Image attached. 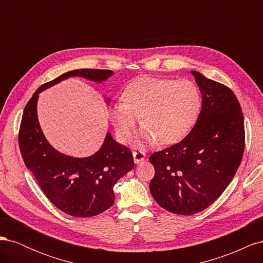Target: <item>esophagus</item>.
<instances>
[{
	"label": "esophagus",
	"mask_w": 263,
	"mask_h": 263,
	"mask_svg": "<svg viewBox=\"0 0 263 263\" xmlns=\"http://www.w3.org/2000/svg\"><path fill=\"white\" fill-rule=\"evenodd\" d=\"M133 157H134V162L136 164H139L141 161L146 160V155L144 153H141V151H134Z\"/></svg>",
	"instance_id": "1"
}]
</instances>
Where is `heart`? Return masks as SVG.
Returning a JSON list of instances; mask_svg holds the SVG:
<instances>
[{"label": "heart", "mask_w": 263, "mask_h": 263, "mask_svg": "<svg viewBox=\"0 0 263 263\" xmlns=\"http://www.w3.org/2000/svg\"><path fill=\"white\" fill-rule=\"evenodd\" d=\"M123 101L112 110L116 133L123 141L130 139L140 116L141 145L178 141L191 129L201 109L200 91L185 79L139 78L127 85Z\"/></svg>", "instance_id": "heart-1"}]
</instances>
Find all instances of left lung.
I'll return each instance as SVG.
<instances>
[{
    "label": "left lung",
    "instance_id": "left-lung-1",
    "mask_svg": "<svg viewBox=\"0 0 263 263\" xmlns=\"http://www.w3.org/2000/svg\"><path fill=\"white\" fill-rule=\"evenodd\" d=\"M202 94L193 129L178 144L151 155L155 177L150 192L174 214L208 209L224 192L239 166L245 149L241 107L234 92L197 71H191Z\"/></svg>",
    "mask_w": 263,
    "mask_h": 263
}]
</instances>
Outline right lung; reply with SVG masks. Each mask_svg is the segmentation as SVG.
<instances>
[{
    "instance_id": "right-lung-1",
    "label": "right lung",
    "mask_w": 263,
    "mask_h": 263,
    "mask_svg": "<svg viewBox=\"0 0 263 263\" xmlns=\"http://www.w3.org/2000/svg\"><path fill=\"white\" fill-rule=\"evenodd\" d=\"M113 74L110 70L69 71L39 87L23 113L18 135L23 160L48 200L74 217L95 216L114 204V185L134 168L133 154L108 132L101 148L92 156L76 158L60 153L49 144L39 125L38 98L43 91L71 77L103 83ZM105 101L108 104L110 99Z\"/></svg>"
}]
</instances>
